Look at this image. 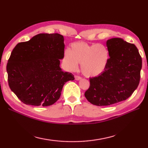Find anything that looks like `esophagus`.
<instances>
[{"label":"esophagus","instance_id":"1","mask_svg":"<svg viewBox=\"0 0 148 148\" xmlns=\"http://www.w3.org/2000/svg\"><path fill=\"white\" fill-rule=\"evenodd\" d=\"M75 80H77V81H79V80L81 79L82 78L80 76H78V75H75Z\"/></svg>","mask_w":148,"mask_h":148}]
</instances>
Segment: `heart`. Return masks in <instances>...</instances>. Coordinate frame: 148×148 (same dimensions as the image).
I'll list each match as a JSON object with an SVG mask.
<instances>
[{
    "label": "heart",
    "instance_id": "b5f03b06",
    "mask_svg": "<svg viewBox=\"0 0 148 148\" xmlns=\"http://www.w3.org/2000/svg\"><path fill=\"white\" fill-rule=\"evenodd\" d=\"M108 51L101 44H90L79 41L71 45L70 50L65 51L63 62L69 71H74L81 64V71L88 77L99 75L108 61Z\"/></svg>",
    "mask_w": 148,
    "mask_h": 148
}]
</instances>
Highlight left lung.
<instances>
[{"label": "left lung", "mask_w": 148, "mask_h": 148, "mask_svg": "<svg viewBox=\"0 0 148 148\" xmlns=\"http://www.w3.org/2000/svg\"><path fill=\"white\" fill-rule=\"evenodd\" d=\"M110 58L105 71L90 79L84 95L92 104L108 106L126 100L138 87L140 79L142 58L138 49L123 39L107 41Z\"/></svg>", "instance_id": "8db88e82"}]
</instances>
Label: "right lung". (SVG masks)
Segmentation results:
<instances>
[{"mask_svg": "<svg viewBox=\"0 0 148 148\" xmlns=\"http://www.w3.org/2000/svg\"><path fill=\"white\" fill-rule=\"evenodd\" d=\"M64 36L39 34L17 44L8 61V81L12 91L26 105L47 107L60 97L64 85L75 79L60 67Z\"/></svg>", "mask_w": 148, "mask_h": 148, "instance_id": "right-lung-1", "label": "right lung"}]
</instances>
